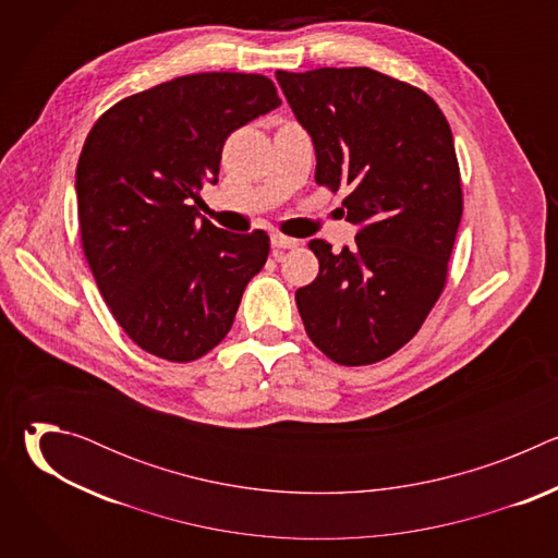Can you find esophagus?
<instances>
[{
	"label": "esophagus",
	"instance_id": "obj_1",
	"mask_svg": "<svg viewBox=\"0 0 558 558\" xmlns=\"http://www.w3.org/2000/svg\"><path fill=\"white\" fill-rule=\"evenodd\" d=\"M271 245L276 250H293V247L300 245V241H295V238H291V235H284V233L276 231V233H271Z\"/></svg>",
	"mask_w": 558,
	"mask_h": 558
}]
</instances>
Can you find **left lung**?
I'll use <instances>...</instances> for the list:
<instances>
[{
  "mask_svg": "<svg viewBox=\"0 0 558 558\" xmlns=\"http://www.w3.org/2000/svg\"><path fill=\"white\" fill-rule=\"evenodd\" d=\"M315 147V183L349 190L355 247L308 243L317 278L295 291L306 336L342 366L400 351L448 280L463 209L450 125L420 88L371 68L278 70Z\"/></svg>",
  "mask_w": 558,
  "mask_h": 558,
  "instance_id": "left-lung-1",
  "label": "left lung"
}]
</instances>
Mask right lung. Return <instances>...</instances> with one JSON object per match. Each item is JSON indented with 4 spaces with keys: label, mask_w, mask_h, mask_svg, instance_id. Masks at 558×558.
Segmentation results:
<instances>
[{
    "label": "right lung",
    "mask_w": 558,
    "mask_h": 558,
    "mask_svg": "<svg viewBox=\"0 0 558 558\" xmlns=\"http://www.w3.org/2000/svg\"><path fill=\"white\" fill-rule=\"evenodd\" d=\"M278 106L265 74L198 72L121 99L93 125L74 183L82 247L143 351L192 362L229 333L269 235L198 220L192 201L216 183L227 136Z\"/></svg>",
    "instance_id": "1"
}]
</instances>
